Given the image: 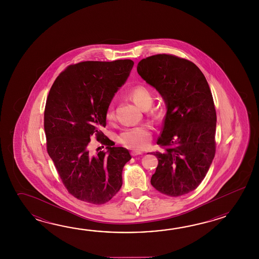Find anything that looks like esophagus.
Listing matches in <instances>:
<instances>
[{
  "label": "esophagus",
  "instance_id": "34e87169",
  "mask_svg": "<svg viewBox=\"0 0 259 259\" xmlns=\"http://www.w3.org/2000/svg\"><path fill=\"white\" fill-rule=\"evenodd\" d=\"M132 156H136V155H140V154H143V152L141 151H138V150H132Z\"/></svg>",
  "mask_w": 259,
  "mask_h": 259
}]
</instances>
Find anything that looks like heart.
<instances>
[{"label": "heart", "instance_id": "1", "mask_svg": "<svg viewBox=\"0 0 259 259\" xmlns=\"http://www.w3.org/2000/svg\"><path fill=\"white\" fill-rule=\"evenodd\" d=\"M127 95L131 99L142 107L147 109V115L154 120H160L163 117V110L159 106L153 105L154 94L151 89L139 84L128 90ZM105 118L108 122L115 119V109L113 104H109L105 110ZM152 139L151 127L147 125H138L125 127L117 136V142L125 147L131 149L145 148Z\"/></svg>", "mask_w": 259, "mask_h": 259}]
</instances>
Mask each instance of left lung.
Segmentation results:
<instances>
[{
	"label": "left lung",
	"instance_id": "obj_1",
	"mask_svg": "<svg viewBox=\"0 0 259 259\" xmlns=\"http://www.w3.org/2000/svg\"><path fill=\"white\" fill-rule=\"evenodd\" d=\"M139 75L156 89L166 105L155 152L158 165L151 184L177 197L204 180L215 154L217 114L209 85L198 66L176 55H152L140 61Z\"/></svg>",
	"mask_w": 259,
	"mask_h": 259
}]
</instances>
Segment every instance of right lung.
I'll use <instances>...</instances> for the list:
<instances>
[{
    "mask_svg": "<svg viewBox=\"0 0 259 259\" xmlns=\"http://www.w3.org/2000/svg\"><path fill=\"white\" fill-rule=\"evenodd\" d=\"M133 65L130 59L80 62L61 72L50 90L44 110L47 152L68 193L83 202L105 204L121 188L123 166L132 156L127 149L114 147L101 128L106 126L107 105ZM93 135L107 152L90 153Z\"/></svg>",
    "mask_w": 259,
    "mask_h": 259,
    "instance_id": "right-lung-1",
    "label": "right lung"
}]
</instances>
